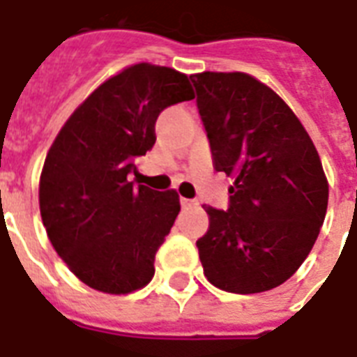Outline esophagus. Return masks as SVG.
I'll list each match as a JSON object with an SVG mask.
<instances>
[{
    "mask_svg": "<svg viewBox=\"0 0 357 357\" xmlns=\"http://www.w3.org/2000/svg\"><path fill=\"white\" fill-rule=\"evenodd\" d=\"M181 205H182V208H188V207H194V205H197V203L192 199H186V197H181Z\"/></svg>",
    "mask_w": 357,
    "mask_h": 357,
    "instance_id": "34e87169",
    "label": "esophagus"
}]
</instances>
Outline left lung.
<instances>
[{"instance_id":"8db88e82","label":"left lung","mask_w":357,"mask_h":357,"mask_svg":"<svg viewBox=\"0 0 357 357\" xmlns=\"http://www.w3.org/2000/svg\"><path fill=\"white\" fill-rule=\"evenodd\" d=\"M214 169L235 178L226 211L205 207L197 239L220 290L259 294L299 269L328 211V181L309 133L269 86L246 73L190 77Z\"/></svg>"}]
</instances>
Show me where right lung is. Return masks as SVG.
I'll use <instances>...</instances> for the list:
<instances>
[{
  "mask_svg": "<svg viewBox=\"0 0 357 357\" xmlns=\"http://www.w3.org/2000/svg\"><path fill=\"white\" fill-rule=\"evenodd\" d=\"M194 99L186 75L137 63L103 82L71 114L48 150L39 184L43 226L77 278L130 294L154 277V258L181 211L175 190L128 182L156 143L167 107Z\"/></svg>",
  "mask_w": 357,
  "mask_h": 357,
  "instance_id": "obj_1",
  "label": "right lung"
}]
</instances>
